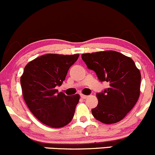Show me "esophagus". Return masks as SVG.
I'll use <instances>...</instances> for the list:
<instances>
[{"label": "esophagus", "mask_w": 155, "mask_h": 155, "mask_svg": "<svg viewBox=\"0 0 155 155\" xmlns=\"http://www.w3.org/2000/svg\"><path fill=\"white\" fill-rule=\"evenodd\" d=\"M81 98H83V99H86V98L88 97V96L86 95V94H81Z\"/></svg>", "instance_id": "esophagus-1"}]
</instances>
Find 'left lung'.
Wrapping results in <instances>:
<instances>
[{
    "instance_id": "8db88e82",
    "label": "left lung",
    "mask_w": 155,
    "mask_h": 155,
    "mask_svg": "<svg viewBox=\"0 0 155 155\" xmlns=\"http://www.w3.org/2000/svg\"><path fill=\"white\" fill-rule=\"evenodd\" d=\"M87 67L95 71L98 79L109 87L97 93L98 104L92 115L103 124H112L126 117L140 94L141 74L134 61L116 51L108 50L81 55Z\"/></svg>"
}]
</instances>
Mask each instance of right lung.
Masks as SVG:
<instances>
[{"mask_svg":"<svg viewBox=\"0 0 155 155\" xmlns=\"http://www.w3.org/2000/svg\"><path fill=\"white\" fill-rule=\"evenodd\" d=\"M79 54H46L28 63L21 77L24 99L38 120L51 128H61L71 122L80 95L58 93L68 70Z\"/></svg>","mask_w":155,"mask_h":155,"instance_id":"add662e5","label":"right lung"}]
</instances>
